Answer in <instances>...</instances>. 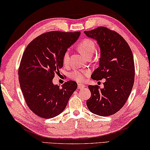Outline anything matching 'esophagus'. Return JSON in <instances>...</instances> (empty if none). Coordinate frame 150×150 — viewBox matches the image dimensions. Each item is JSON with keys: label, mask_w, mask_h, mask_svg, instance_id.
Instances as JSON below:
<instances>
[{"label": "esophagus", "mask_w": 150, "mask_h": 150, "mask_svg": "<svg viewBox=\"0 0 150 150\" xmlns=\"http://www.w3.org/2000/svg\"><path fill=\"white\" fill-rule=\"evenodd\" d=\"M85 87V85L81 84H78V89H82Z\"/></svg>", "instance_id": "34e87169"}]
</instances>
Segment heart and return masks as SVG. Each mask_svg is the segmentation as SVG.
Segmentation results:
<instances>
[{"label": "heart", "instance_id": "1", "mask_svg": "<svg viewBox=\"0 0 150 150\" xmlns=\"http://www.w3.org/2000/svg\"><path fill=\"white\" fill-rule=\"evenodd\" d=\"M96 45L94 42L92 40L87 38L83 39L82 40H81L78 46V48L80 52L86 57L93 54ZM68 62H69V51H66L63 56V62L65 64H67ZM88 71L76 70L74 71L72 73H71L70 76L73 79L78 81V82H82V81L84 80L86 76L88 75Z\"/></svg>", "mask_w": 150, "mask_h": 150}]
</instances>
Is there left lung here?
Returning a JSON list of instances; mask_svg holds the SVG:
<instances>
[{
	"label": "left lung",
	"mask_w": 150,
	"mask_h": 150,
	"mask_svg": "<svg viewBox=\"0 0 150 150\" xmlns=\"http://www.w3.org/2000/svg\"><path fill=\"white\" fill-rule=\"evenodd\" d=\"M84 33L88 37L96 40L100 49L99 66L91 78L96 80L105 79L103 88L88 86L91 96L86 101L88 108L98 116H111L124 106L133 88V54L123 37L105 27H98Z\"/></svg>",
	"instance_id": "left-lung-1"
}]
</instances>
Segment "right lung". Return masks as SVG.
I'll return each instance as SVG.
<instances>
[{
  "instance_id": "add662e5",
  "label": "right lung",
  "mask_w": 150,
  "mask_h": 150,
  "mask_svg": "<svg viewBox=\"0 0 150 150\" xmlns=\"http://www.w3.org/2000/svg\"><path fill=\"white\" fill-rule=\"evenodd\" d=\"M80 35V32H48L34 39L24 50L18 69L20 86L26 104L37 116L48 119L60 114L76 90L74 81L60 88L52 80L63 66L64 53Z\"/></svg>"
}]
</instances>
